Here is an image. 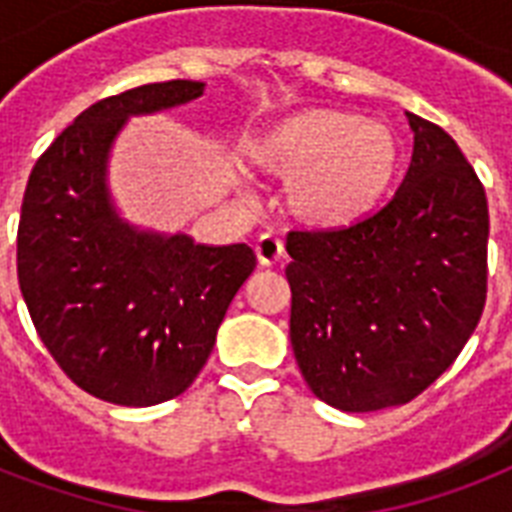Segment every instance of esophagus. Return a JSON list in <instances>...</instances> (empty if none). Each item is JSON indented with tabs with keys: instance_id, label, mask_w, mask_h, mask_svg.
Returning a JSON list of instances; mask_svg holds the SVG:
<instances>
[{
	"instance_id": "1",
	"label": "esophagus",
	"mask_w": 512,
	"mask_h": 512,
	"mask_svg": "<svg viewBox=\"0 0 512 512\" xmlns=\"http://www.w3.org/2000/svg\"><path fill=\"white\" fill-rule=\"evenodd\" d=\"M255 255L257 263L265 265V268H268V265H276L281 263V257H284V244H281L276 236H271V233H263L255 244Z\"/></svg>"
}]
</instances>
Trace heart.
Instances as JSON below:
<instances>
[{
	"mask_svg": "<svg viewBox=\"0 0 512 512\" xmlns=\"http://www.w3.org/2000/svg\"><path fill=\"white\" fill-rule=\"evenodd\" d=\"M265 175L287 183L289 215L308 228L342 231L377 209L396 180L404 146L396 127L380 119L303 108L276 122L252 148ZM239 191H255L241 180Z\"/></svg>",
	"mask_w": 512,
	"mask_h": 512,
	"instance_id": "1",
	"label": "heart"
}]
</instances>
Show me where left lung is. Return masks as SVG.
Masks as SVG:
<instances>
[{"label":"left lung","instance_id":"obj_1","mask_svg":"<svg viewBox=\"0 0 512 512\" xmlns=\"http://www.w3.org/2000/svg\"><path fill=\"white\" fill-rule=\"evenodd\" d=\"M406 119L412 164L377 215L287 236L292 350L313 396L342 412L420 396L460 356L486 303L484 185L441 127Z\"/></svg>","mask_w":512,"mask_h":512}]
</instances>
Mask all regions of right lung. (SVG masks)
<instances>
[{
  "label": "right lung",
  "instance_id": "right-lung-1",
  "mask_svg": "<svg viewBox=\"0 0 512 512\" xmlns=\"http://www.w3.org/2000/svg\"><path fill=\"white\" fill-rule=\"evenodd\" d=\"M204 87L172 79L98 100L39 156L23 193L18 281L31 321L60 369L108 404L180 396L255 271L247 244L204 247L140 228L111 196L108 162L124 124L185 106Z\"/></svg>",
  "mask_w": 512,
  "mask_h": 512
}]
</instances>
